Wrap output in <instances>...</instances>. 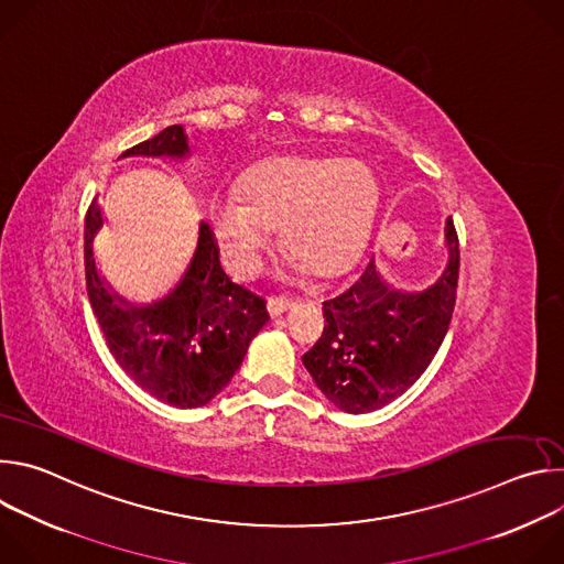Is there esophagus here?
<instances>
[{"instance_id":"34e87169","label":"esophagus","mask_w":564,"mask_h":564,"mask_svg":"<svg viewBox=\"0 0 564 564\" xmlns=\"http://www.w3.org/2000/svg\"><path fill=\"white\" fill-rule=\"evenodd\" d=\"M294 305H296V303L290 301V299H279V296H270V299H268V312H270L272 316H281L283 312L292 310Z\"/></svg>"}]
</instances>
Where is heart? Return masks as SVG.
<instances>
[{"instance_id":"obj_1","label":"heart","mask_w":564,"mask_h":564,"mask_svg":"<svg viewBox=\"0 0 564 564\" xmlns=\"http://www.w3.org/2000/svg\"><path fill=\"white\" fill-rule=\"evenodd\" d=\"M240 192L216 194L212 229L227 265L250 276L276 238L285 268L321 276L346 272L361 254L379 203V185L361 160L283 155L252 172Z\"/></svg>"}]
</instances>
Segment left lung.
I'll return each mask as SVG.
<instances>
[{"label":"left lung","mask_w":564,"mask_h":564,"mask_svg":"<svg viewBox=\"0 0 564 564\" xmlns=\"http://www.w3.org/2000/svg\"><path fill=\"white\" fill-rule=\"evenodd\" d=\"M448 265L424 292H394L375 263L324 301L328 326L303 355L318 390L346 413H370L406 392L440 350L457 296L459 238L446 223Z\"/></svg>","instance_id":"left-lung-1"}]
</instances>
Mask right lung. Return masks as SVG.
Segmentation results:
<instances>
[{"label": "right lung", "instance_id": "add662e5", "mask_svg": "<svg viewBox=\"0 0 564 564\" xmlns=\"http://www.w3.org/2000/svg\"><path fill=\"white\" fill-rule=\"evenodd\" d=\"M181 124L133 144L122 155H185ZM102 225L94 200L85 220V272L91 307L109 352L151 397L174 409H198L243 364L250 341L268 324L265 299L236 285L218 261V240L203 223L196 257L181 285L160 303L124 310L98 276L91 240Z\"/></svg>", "mask_w": 564, "mask_h": 564}]
</instances>
